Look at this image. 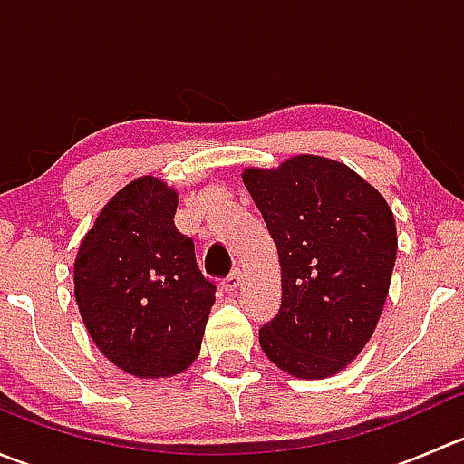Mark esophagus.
Masks as SVG:
<instances>
[{
    "label": "esophagus",
    "instance_id": "esophagus-1",
    "mask_svg": "<svg viewBox=\"0 0 464 464\" xmlns=\"http://www.w3.org/2000/svg\"><path fill=\"white\" fill-rule=\"evenodd\" d=\"M242 285V271L240 269H233L231 274H228V278H224L222 287L227 289V292H236L237 287Z\"/></svg>",
    "mask_w": 464,
    "mask_h": 464
}]
</instances>
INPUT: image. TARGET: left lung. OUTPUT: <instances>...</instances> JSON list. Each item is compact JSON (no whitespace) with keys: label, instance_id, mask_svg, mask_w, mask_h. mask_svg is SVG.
<instances>
[{"label":"left lung","instance_id":"8db88e82","mask_svg":"<svg viewBox=\"0 0 464 464\" xmlns=\"http://www.w3.org/2000/svg\"><path fill=\"white\" fill-rule=\"evenodd\" d=\"M280 260L283 301L260 330L271 363L298 379L343 371L375 332L397 256L391 206L353 168L296 154L278 168H246Z\"/></svg>","mask_w":464,"mask_h":464}]
</instances>
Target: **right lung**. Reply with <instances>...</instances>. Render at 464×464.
Listing matches in <instances>:
<instances>
[{
	"label": "right lung",
	"instance_id": "right-lung-1",
	"mask_svg": "<svg viewBox=\"0 0 464 464\" xmlns=\"http://www.w3.org/2000/svg\"><path fill=\"white\" fill-rule=\"evenodd\" d=\"M179 195L143 175L98 213L78 246L73 294L89 336L128 375L161 379L198 359L215 285L175 227Z\"/></svg>",
	"mask_w": 464,
	"mask_h": 464
}]
</instances>
